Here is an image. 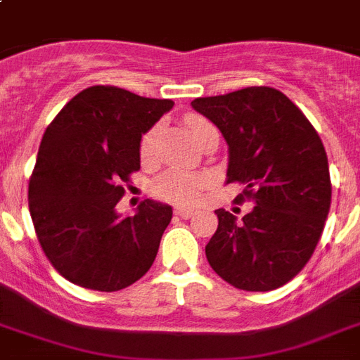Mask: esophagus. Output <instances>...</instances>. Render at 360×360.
Returning <instances> with one entry per match:
<instances>
[{
  "mask_svg": "<svg viewBox=\"0 0 360 360\" xmlns=\"http://www.w3.org/2000/svg\"><path fill=\"white\" fill-rule=\"evenodd\" d=\"M175 214L181 217V219H191L192 214H196L194 209H185V207H175Z\"/></svg>",
  "mask_w": 360,
  "mask_h": 360,
  "instance_id": "34e87169",
  "label": "esophagus"
}]
</instances>
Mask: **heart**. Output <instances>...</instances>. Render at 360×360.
Instances as JSON below:
<instances>
[{
  "label": "heart",
  "mask_w": 360,
  "mask_h": 360,
  "mask_svg": "<svg viewBox=\"0 0 360 360\" xmlns=\"http://www.w3.org/2000/svg\"><path fill=\"white\" fill-rule=\"evenodd\" d=\"M186 129L191 130V134L196 138V141L202 140V136L209 129H213V124L209 123L202 115H186L185 117ZM158 127H153L141 138L140 153L143 160H149L155 151V141H157ZM211 185V177L205 174H194V172H183V169H168L153 181L151 192L160 200L177 203V205H194L200 200L202 192Z\"/></svg>",
  "instance_id": "b5f03b06"
}]
</instances>
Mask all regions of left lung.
Here are the masks:
<instances>
[{"label": "left lung", "instance_id": "8db88e82", "mask_svg": "<svg viewBox=\"0 0 360 360\" xmlns=\"http://www.w3.org/2000/svg\"><path fill=\"white\" fill-rule=\"evenodd\" d=\"M192 108L213 121L230 149L228 183L254 209L237 219L214 211L209 265L237 290L271 291L301 273L330 209V175L321 138L307 115L267 86L200 97Z\"/></svg>", "mask_w": 360, "mask_h": 360}]
</instances>
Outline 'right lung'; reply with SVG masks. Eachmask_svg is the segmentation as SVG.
<instances>
[{"label": "right lung", "mask_w": 360, "mask_h": 360, "mask_svg": "<svg viewBox=\"0 0 360 360\" xmlns=\"http://www.w3.org/2000/svg\"><path fill=\"white\" fill-rule=\"evenodd\" d=\"M172 106L169 98L91 86L48 124L27 202L44 256L72 284L120 291L155 262L172 207L143 200L138 213L120 217L115 205L140 169L141 134Z\"/></svg>", "instance_id": "1"}]
</instances>
